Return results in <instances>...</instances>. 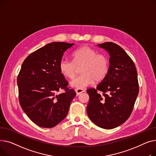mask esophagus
<instances>
[{"mask_svg":"<svg viewBox=\"0 0 156 156\" xmlns=\"http://www.w3.org/2000/svg\"><path fill=\"white\" fill-rule=\"evenodd\" d=\"M76 92L77 95H79L82 93L84 92V90L82 89H76Z\"/></svg>","mask_w":156,"mask_h":156,"instance_id":"34e87169","label":"esophagus"}]
</instances>
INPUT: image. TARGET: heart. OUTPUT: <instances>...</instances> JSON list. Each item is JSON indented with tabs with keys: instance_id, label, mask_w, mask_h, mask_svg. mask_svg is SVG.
<instances>
[{
	"instance_id": "1",
	"label": "heart",
	"mask_w": 156,
	"mask_h": 156,
	"mask_svg": "<svg viewBox=\"0 0 156 156\" xmlns=\"http://www.w3.org/2000/svg\"><path fill=\"white\" fill-rule=\"evenodd\" d=\"M87 46L81 47L73 51V61L63 58L60 60L58 68L61 74L67 78L72 79L76 74L77 67H80L81 74L73 79L70 85L77 89H83L93 84L95 80H102L107 75L109 60L103 53Z\"/></svg>"
}]
</instances>
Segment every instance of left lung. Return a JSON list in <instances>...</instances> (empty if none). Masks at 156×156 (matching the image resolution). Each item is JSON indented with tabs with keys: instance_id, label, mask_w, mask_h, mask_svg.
Returning a JSON list of instances; mask_svg holds the SVG:
<instances>
[{
	"instance_id": "obj_1",
	"label": "left lung",
	"mask_w": 156,
	"mask_h": 156,
	"mask_svg": "<svg viewBox=\"0 0 156 156\" xmlns=\"http://www.w3.org/2000/svg\"><path fill=\"white\" fill-rule=\"evenodd\" d=\"M98 46L108 52L109 66L96 89L87 90V113L99 127L112 129L126 121L132 112L139 91L137 72L133 60L120 46L113 42Z\"/></svg>"
}]
</instances>
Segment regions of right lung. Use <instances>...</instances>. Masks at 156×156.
<instances>
[{"mask_svg": "<svg viewBox=\"0 0 156 156\" xmlns=\"http://www.w3.org/2000/svg\"><path fill=\"white\" fill-rule=\"evenodd\" d=\"M74 43L53 42L29 55L17 76L19 100L30 120L43 128L58 125L68 113L76 93L67 87L58 64L63 53ZM60 89L65 91L58 95Z\"/></svg>", "mask_w": 156, "mask_h": 156, "instance_id": "add662e5", "label": "right lung"}]
</instances>
